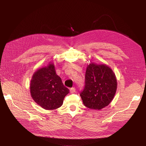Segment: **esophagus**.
<instances>
[{"mask_svg":"<svg viewBox=\"0 0 146 146\" xmlns=\"http://www.w3.org/2000/svg\"><path fill=\"white\" fill-rule=\"evenodd\" d=\"M70 92H71V93H74V92H75L76 89L74 88V87H72V88H71V89H70Z\"/></svg>","mask_w":146,"mask_h":146,"instance_id":"34e87169","label":"esophagus"}]
</instances>
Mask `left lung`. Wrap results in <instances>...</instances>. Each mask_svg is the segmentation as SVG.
Returning <instances> with one entry per match:
<instances>
[{"mask_svg":"<svg viewBox=\"0 0 146 146\" xmlns=\"http://www.w3.org/2000/svg\"><path fill=\"white\" fill-rule=\"evenodd\" d=\"M84 90L80 94L84 105L90 109L100 110L113 100L117 87L115 74L106 64L91 62L87 65Z\"/></svg>","mask_w":146,"mask_h":146,"instance_id":"8db88e82","label":"left lung"}]
</instances>
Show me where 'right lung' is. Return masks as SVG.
Listing matches in <instances>:
<instances>
[{"label": "right lung", "mask_w": 146, "mask_h": 146, "mask_svg": "<svg viewBox=\"0 0 146 146\" xmlns=\"http://www.w3.org/2000/svg\"><path fill=\"white\" fill-rule=\"evenodd\" d=\"M31 97L38 105L46 110L60 108L69 89L64 86L56 72L54 64L50 62L33 74L30 84Z\"/></svg>", "instance_id": "right-lung-1"}]
</instances>
